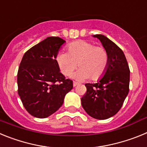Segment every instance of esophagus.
Masks as SVG:
<instances>
[{
  "label": "esophagus",
  "mask_w": 147,
  "mask_h": 147,
  "mask_svg": "<svg viewBox=\"0 0 147 147\" xmlns=\"http://www.w3.org/2000/svg\"><path fill=\"white\" fill-rule=\"evenodd\" d=\"M73 85H74V87H76L77 85H79V83L76 82H74V83H73Z\"/></svg>",
  "instance_id": "obj_1"
}]
</instances>
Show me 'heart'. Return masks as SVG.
Here are the masks:
<instances>
[{"instance_id": "heart-1", "label": "heart", "mask_w": 147, "mask_h": 147, "mask_svg": "<svg viewBox=\"0 0 147 147\" xmlns=\"http://www.w3.org/2000/svg\"><path fill=\"white\" fill-rule=\"evenodd\" d=\"M62 74L68 76L76 67L80 68L74 77L77 80H97L103 76L109 64V54L101 46H96L91 42L78 40L67 46V53L61 51L56 57Z\"/></svg>"}]
</instances>
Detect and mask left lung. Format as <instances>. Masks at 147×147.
I'll use <instances>...</instances> for the list:
<instances>
[{"instance_id":"left-lung-1","label":"left lung","mask_w":147,"mask_h":147,"mask_svg":"<svg viewBox=\"0 0 147 147\" xmlns=\"http://www.w3.org/2000/svg\"><path fill=\"white\" fill-rule=\"evenodd\" d=\"M101 41L109 54L107 71L96 83H87V92L82 97L85 112L96 119L112 117L122 107L129 93V68L123 51L102 34L93 35Z\"/></svg>"}]
</instances>
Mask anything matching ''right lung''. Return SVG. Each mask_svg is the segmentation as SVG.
Here are the masks:
<instances>
[{"label": "right lung", "mask_w": 147, "mask_h": 147, "mask_svg": "<svg viewBox=\"0 0 147 147\" xmlns=\"http://www.w3.org/2000/svg\"><path fill=\"white\" fill-rule=\"evenodd\" d=\"M65 42L58 37H49L24 54L18 72V94L28 113L44 119L59 110L73 81L62 73L56 61Z\"/></svg>", "instance_id": "obj_1"}]
</instances>
